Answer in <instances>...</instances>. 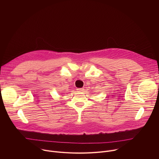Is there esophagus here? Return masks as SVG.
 <instances>
[{
	"mask_svg": "<svg viewBox=\"0 0 159 159\" xmlns=\"http://www.w3.org/2000/svg\"><path fill=\"white\" fill-rule=\"evenodd\" d=\"M77 90L78 92H83L84 89L83 88H78V89H77Z\"/></svg>",
	"mask_w": 159,
	"mask_h": 159,
	"instance_id": "1",
	"label": "esophagus"
}]
</instances>
